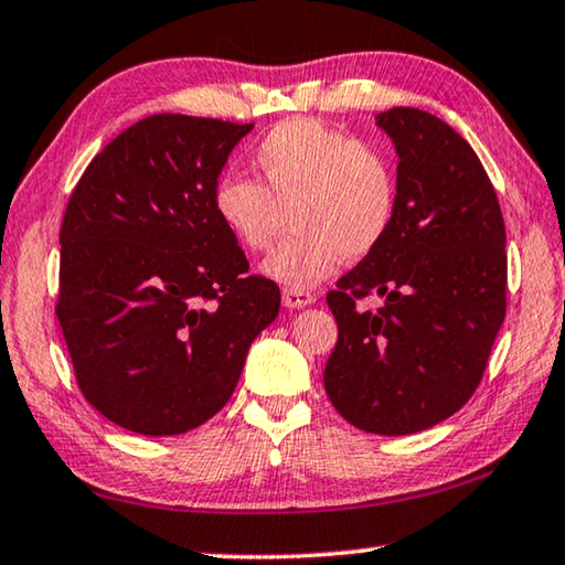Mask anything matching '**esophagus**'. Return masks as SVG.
<instances>
[{
    "instance_id": "1",
    "label": "esophagus",
    "mask_w": 565,
    "mask_h": 565,
    "mask_svg": "<svg viewBox=\"0 0 565 565\" xmlns=\"http://www.w3.org/2000/svg\"><path fill=\"white\" fill-rule=\"evenodd\" d=\"M317 301V296L303 289H284L281 291V303L286 309H303V306H311Z\"/></svg>"
}]
</instances>
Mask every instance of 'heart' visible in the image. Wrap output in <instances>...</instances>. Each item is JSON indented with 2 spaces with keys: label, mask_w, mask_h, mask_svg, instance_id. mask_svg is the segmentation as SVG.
<instances>
[{
  "label": "heart",
  "mask_w": 565,
  "mask_h": 565,
  "mask_svg": "<svg viewBox=\"0 0 565 565\" xmlns=\"http://www.w3.org/2000/svg\"><path fill=\"white\" fill-rule=\"evenodd\" d=\"M262 181L226 171L214 209L248 252H269L294 212L296 236L264 262L286 289H311L343 256L366 259L386 242L396 218V174L386 154L321 121L294 117L266 134L254 151Z\"/></svg>",
  "instance_id": "obj_1"
}]
</instances>
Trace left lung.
Listing matches in <instances>:
<instances>
[{
	"instance_id": "obj_1",
	"label": "left lung",
	"mask_w": 565,
	"mask_h": 565,
	"mask_svg": "<svg viewBox=\"0 0 565 565\" xmlns=\"http://www.w3.org/2000/svg\"><path fill=\"white\" fill-rule=\"evenodd\" d=\"M396 218L327 301L339 341L323 369L333 408L366 434L406 436L454 416L505 317V226L471 145L434 114L394 107ZM379 295L381 310L355 301Z\"/></svg>"
}]
</instances>
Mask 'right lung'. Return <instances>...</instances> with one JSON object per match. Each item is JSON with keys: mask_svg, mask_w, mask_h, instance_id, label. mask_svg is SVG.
Segmentation results:
<instances>
[{"mask_svg": "<svg viewBox=\"0 0 565 565\" xmlns=\"http://www.w3.org/2000/svg\"><path fill=\"white\" fill-rule=\"evenodd\" d=\"M254 124L154 114L109 141L66 204L56 319L84 398L127 431L177 436L222 411L279 286L214 209Z\"/></svg>", "mask_w": 565, "mask_h": 565, "instance_id": "add662e5", "label": "right lung"}]
</instances>
